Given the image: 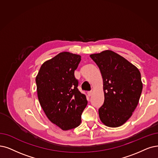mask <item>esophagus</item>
<instances>
[{
    "instance_id": "34e87169",
    "label": "esophagus",
    "mask_w": 158,
    "mask_h": 158,
    "mask_svg": "<svg viewBox=\"0 0 158 158\" xmlns=\"http://www.w3.org/2000/svg\"><path fill=\"white\" fill-rule=\"evenodd\" d=\"M87 94H88V96H89V97L91 96V94H92V91H88V92H87Z\"/></svg>"
}]
</instances>
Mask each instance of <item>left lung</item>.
<instances>
[{"label": "left lung", "mask_w": 158, "mask_h": 158, "mask_svg": "<svg viewBox=\"0 0 158 158\" xmlns=\"http://www.w3.org/2000/svg\"><path fill=\"white\" fill-rule=\"evenodd\" d=\"M90 57L103 78L104 102L98 110L100 118L109 127H118L130 118L138 104L143 89L141 73L135 66L111 50Z\"/></svg>", "instance_id": "left-lung-1"}]
</instances>
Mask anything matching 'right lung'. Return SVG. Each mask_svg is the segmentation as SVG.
I'll return each mask as SVG.
<instances>
[{
    "instance_id": "obj_1",
    "label": "right lung",
    "mask_w": 158,
    "mask_h": 158,
    "mask_svg": "<svg viewBox=\"0 0 158 158\" xmlns=\"http://www.w3.org/2000/svg\"><path fill=\"white\" fill-rule=\"evenodd\" d=\"M80 61L79 55L61 52L44 63L35 78L41 108L50 121L63 130L78 127L87 104L74 77Z\"/></svg>"
}]
</instances>
